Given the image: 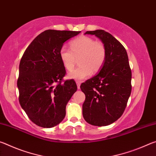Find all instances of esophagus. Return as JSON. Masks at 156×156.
Returning a JSON list of instances; mask_svg holds the SVG:
<instances>
[{
  "label": "esophagus",
  "instance_id": "esophagus-1",
  "mask_svg": "<svg viewBox=\"0 0 156 156\" xmlns=\"http://www.w3.org/2000/svg\"><path fill=\"white\" fill-rule=\"evenodd\" d=\"M76 84H77L78 89H80V82H78V81L76 82Z\"/></svg>",
  "mask_w": 156,
  "mask_h": 156
}]
</instances>
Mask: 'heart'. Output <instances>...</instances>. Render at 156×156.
<instances>
[{
  "mask_svg": "<svg viewBox=\"0 0 156 156\" xmlns=\"http://www.w3.org/2000/svg\"><path fill=\"white\" fill-rule=\"evenodd\" d=\"M70 49L62 47L59 56L66 69L72 71L77 59L80 65L69 73V78L82 81L96 73L103 66L107 56L105 44L91 37L83 36L71 41Z\"/></svg>",
  "mask_w": 156,
  "mask_h": 156,
  "instance_id": "1",
  "label": "heart"
}]
</instances>
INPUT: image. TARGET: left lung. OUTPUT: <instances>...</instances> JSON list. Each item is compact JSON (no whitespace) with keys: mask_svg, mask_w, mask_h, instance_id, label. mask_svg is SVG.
<instances>
[{"mask_svg":"<svg viewBox=\"0 0 156 156\" xmlns=\"http://www.w3.org/2000/svg\"><path fill=\"white\" fill-rule=\"evenodd\" d=\"M105 44L107 56L98 74L80 85L85 94L84 119L94 126L111 125L121 117L131 92V70L125 47L104 30L87 31Z\"/></svg>","mask_w":156,"mask_h":156,"instance_id":"1","label":"left lung"}]
</instances>
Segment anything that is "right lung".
Masks as SVG:
<instances>
[{
	"instance_id": "1",
	"label": "right lung",
	"mask_w": 156,
	"mask_h": 156,
	"mask_svg": "<svg viewBox=\"0 0 156 156\" xmlns=\"http://www.w3.org/2000/svg\"><path fill=\"white\" fill-rule=\"evenodd\" d=\"M80 32L44 31L34 38L21 58L17 81L19 102L36 125L51 128L65 117L66 105L77 86L73 80L62 83L66 71L59 52L65 41Z\"/></svg>"
}]
</instances>
